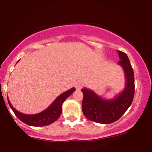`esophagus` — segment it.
Returning a JSON list of instances; mask_svg holds the SVG:
<instances>
[{"mask_svg": "<svg viewBox=\"0 0 152 152\" xmlns=\"http://www.w3.org/2000/svg\"><path fill=\"white\" fill-rule=\"evenodd\" d=\"M83 82L81 81H78L76 82V88H77V89H81V88L83 87Z\"/></svg>", "mask_w": 152, "mask_h": 152, "instance_id": "obj_1", "label": "esophagus"}]
</instances>
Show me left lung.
Here are the masks:
<instances>
[{
	"label": "left lung",
	"mask_w": 152,
	"mask_h": 152,
	"mask_svg": "<svg viewBox=\"0 0 152 152\" xmlns=\"http://www.w3.org/2000/svg\"><path fill=\"white\" fill-rule=\"evenodd\" d=\"M121 60L118 64L123 67L126 76V86L118 96L111 100H104L94 91L84 88L82 110L88 119L99 124H109L117 121L131 106L134 96V75L128 56L118 50Z\"/></svg>",
	"instance_id": "left-lung-1"
}]
</instances>
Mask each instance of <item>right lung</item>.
Instances as JSON below:
<instances>
[{
    "mask_svg": "<svg viewBox=\"0 0 152 152\" xmlns=\"http://www.w3.org/2000/svg\"><path fill=\"white\" fill-rule=\"evenodd\" d=\"M75 91V88H72L71 89L66 91V92L61 94L58 96L56 100L50 104L49 107L47 108L46 110L43 111L42 112L38 113L36 114L33 115H27L22 114L19 112L16 109H15L11 105L9 100L8 104H9L10 107L13 110L15 116L18 117L20 121L29 125V126H47V125L51 124L54 121H56L59 118L62 112V104L64 101L69 96H70L71 94Z\"/></svg>",
    "mask_w": 152,
    "mask_h": 152,
    "instance_id": "right-lung-1",
    "label": "right lung"
}]
</instances>
